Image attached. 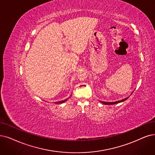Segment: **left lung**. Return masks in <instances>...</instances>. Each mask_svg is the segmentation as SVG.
I'll return each instance as SVG.
<instances>
[{
	"label": "left lung",
	"mask_w": 155,
	"mask_h": 155,
	"mask_svg": "<svg viewBox=\"0 0 155 155\" xmlns=\"http://www.w3.org/2000/svg\"><path fill=\"white\" fill-rule=\"evenodd\" d=\"M127 98H126L125 99H123V100H121V101H116V102H102V101H101V102H102L104 104H106V105H112V104H117V103H120V102L125 101L127 100Z\"/></svg>",
	"instance_id": "8db88e82"
}]
</instances>
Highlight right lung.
Masks as SVG:
<instances>
[{"label":"right lung","instance_id":"1","mask_svg":"<svg viewBox=\"0 0 155 155\" xmlns=\"http://www.w3.org/2000/svg\"><path fill=\"white\" fill-rule=\"evenodd\" d=\"M68 100V99H65V100L64 101H59V102H55V104H61V103H64L65 102V101H67Z\"/></svg>","mask_w":155,"mask_h":155}]
</instances>
